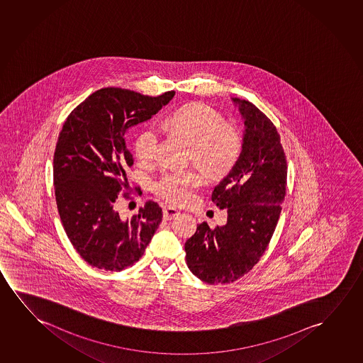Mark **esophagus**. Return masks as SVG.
<instances>
[{
	"label": "esophagus",
	"instance_id": "esophagus-1",
	"mask_svg": "<svg viewBox=\"0 0 363 363\" xmlns=\"http://www.w3.org/2000/svg\"><path fill=\"white\" fill-rule=\"evenodd\" d=\"M179 216V212L177 209L172 208V207H167L164 209V218L166 220H171V219L177 218Z\"/></svg>",
	"mask_w": 363,
	"mask_h": 363
}]
</instances>
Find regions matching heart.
<instances>
[{
	"mask_svg": "<svg viewBox=\"0 0 363 363\" xmlns=\"http://www.w3.org/2000/svg\"><path fill=\"white\" fill-rule=\"evenodd\" d=\"M166 128L189 145V159L203 169L209 179H220L237 164L243 139L233 125L223 123L222 115L202 103L179 106L167 116ZM159 136L154 129H144L135 140V156L141 164L154 160ZM202 184V174L189 169L164 174L155 186L156 194L172 204L187 203L194 189Z\"/></svg>",
	"mask_w": 363,
	"mask_h": 363,
	"instance_id": "1",
	"label": "heart"
}]
</instances>
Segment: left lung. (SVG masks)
<instances>
[{
  "label": "left lung",
  "mask_w": 363,
  "mask_h": 363,
  "mask_svg": "<svg viewBox=\"0 0 363 363\" xmlns=\"http://www.w3.org/2000/svg\"><path fill=\"white\" fill-rule=\"evenodd\" d=\"M244 120L237 164L213 189L212 201L227 209V223L197 225L184 244L187 267L204 283H233L258 263L278 223L285 189L286 157L280 135L248 100L232 98Z\"/></svg>",
  "instance_id": "left-lung-1"
}]
</instances>
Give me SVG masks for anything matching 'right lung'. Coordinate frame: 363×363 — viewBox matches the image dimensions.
<instances>
[{
    "label": "right lung",
    "mask_w": 363,
    "mask_h": 363,
    "mask_svg": "<svg viewBox=\"0 0 363 363\" xmlns=\"http://www.w3.org/2000/svg\"><path fill=\"white\" fill-rule=\"evenodd\" d=\"M174 95L103 88L65 120L53 159L55 201L70 243L91 267L120 272L133 265L159 228L162 209L156 202L147 201L130 219L120 217L115 203L129 189L126 169L134 164L128 131L151 119Z\"/></svg>",
    "instance_id": "add662e5"
}]
</instances>
